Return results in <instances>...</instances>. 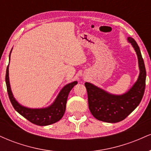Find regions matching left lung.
I'll return each mask as SVG.
<instances>
[{
  "instance_id": "left-lung-1",
  "label": "left lung",
  "mask_w": 151,
  "mask_h": 151,
  "mask_svg": "<svg viewBox=\"0 0 151 151\" xmlns=\"http://www.w3.org/2000/svg\"><path fill=\"white\" fill-rule=\"evenodd\" d=\"M138 59L140 74L133 87L120 96L112 95L96 86L86 82L88 104L90 111L98 120L107 123H117L125 119L141 101L145 87L146 71L139 47L134 39L128 38Z\"/></svg>"
}]
</instances>
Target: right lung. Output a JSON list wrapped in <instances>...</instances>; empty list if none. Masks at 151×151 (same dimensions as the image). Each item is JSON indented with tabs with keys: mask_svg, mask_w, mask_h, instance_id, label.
Masks as SVG:
<instances>
[{
	"mask_svg": "<svg viewBox=\"0 0 151 151\" xmlns=\"http://www.w3.org/2000/svg\"><path fill=\"white\" fill-rule=\"evenodd\" d=\"M6 83L10 101L17 111L25 117L30 122L37 126H47L55 124L62 119L66 109L67 97L71 89L77 84V81L67 84L61 90L56 100L50 106L45 109H28L20 105L13 97L10 89L9 77H8V66L6 69Z\"/></svg>",
	"mask_w": 151,
	"mask_h": 151,
	"instance_id": "1",
	"label": "right lung"
}]
</instances>
